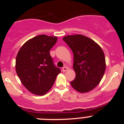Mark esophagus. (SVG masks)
Wrapping results in <instances>:
<instances>
[{
	"instance_id": "34e87169",
	"label": "esophagus",
	"mask_w": 124,
	"mask_h": 124,
	"mask_svg": "<svg viewBox=\"0 0 124 124\" xmlns=\"http://www.w3.org/2000/svg\"><path fill=\"white\" fill-rule=\"evenodd\" d=\"M62 70H63V72L67 71L68 70V68L66 67V66H64V67L63 68V69H62Z\"/></svg>"
}]
</instances>
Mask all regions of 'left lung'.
I'll return each mask as SVG.
<instances>
[{"label": "left lung", "mask_w": 124, "mask_h": 124, "mask_svg": "<svg viewBox=\"0 0 124 124\" xmlns=\"http://www.w3.org/2000/svg\"><path fill=\"white\" fill-rule=\"evenodd\" d=\"M63 40L71 49L74 56L76 77L71 85L81 93L93 90L99 84L106 70L102 50L94 40L82 35L65 36Z\"/></svg>", "instance_id": "8db88e82"}]
</instances>
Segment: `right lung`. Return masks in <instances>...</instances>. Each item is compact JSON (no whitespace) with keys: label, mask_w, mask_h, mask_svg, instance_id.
I'll use <instances>...</instances> for the list:
<instances>
[{"label":"right lung","mask_w":124,"mask_h":124,"mask_svg":"<svg viewBox=\"0 0 124 124\" xmlns=\"http://www.w3.org/2000/svg\"><path fill=\"white\" fill-rule=\"evenodd\" d=\"M56 37L40 35L22 46L15 61L16 72L30 93L41 96L50 90L61 70L53 64L50 50L56 43Z\"/></svg>","instance_id":"right-lung-1"}]
</instances>
